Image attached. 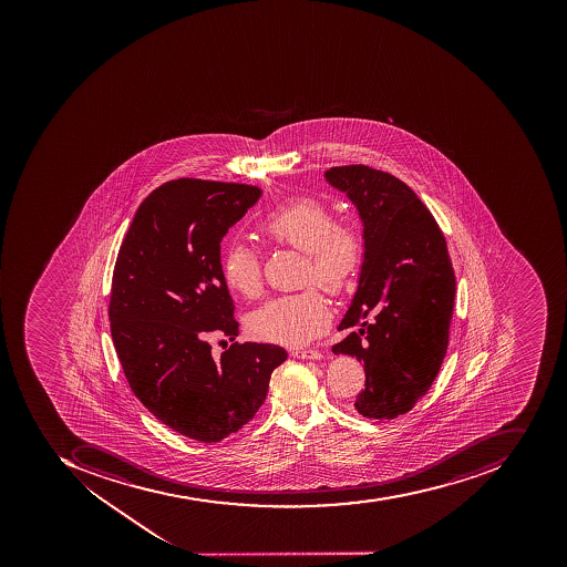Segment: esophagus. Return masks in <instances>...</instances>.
<instances>
[{
	"label": "esophagus",
	"instance_id": "34e87169",
	"mask_svg": "<svg viewBox=\"0 0 567 567\" xmlns=\"http://www.w3.org/2000/svg\"><path fill=\"white\" fill-rule=\"evenodd\" d=\"M291 355H293V358H298V359H321L322 358V353L319 352V350H313V349L293 350V352H291Z\"/></svg>",
	"mask_w": 567,
	"mask_h": 567
}]
</instances>
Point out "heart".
I'll use <instances>...</instances> for the list:
<instances>
[{"mask_svg": "<svg viewBox=\"0 0 567 567\" xmlns=\"http://www.w3.org/2000/svg\"><path fill=\"white\" fill-rule=\"evenodd\" d=\"M261 239L303 254L301 282H316L328 293L340 295L358 278L364 257L358 227L334 220L331 209L312 196H301L267 212L257 221ZM225 282L241 297L261 291V270L254 248L233 243L221 255ZM330 307L316 286L300 293L274 298L251 313L249 333L276 343L312 340L330 322Z\"/></svg>", "mask_w": 567, "mask_h": 567, "instance_id": "b5f03b06", "label": "heart"}]
</instances>
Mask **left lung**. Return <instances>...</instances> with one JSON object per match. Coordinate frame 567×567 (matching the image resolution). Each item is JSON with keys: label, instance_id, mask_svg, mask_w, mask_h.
I'll return each instance as SVG.
<instances>
[{"label": "left lung", "instance_id": "left-lung-1", "mask_svg": "<svg viewBox=\"0 0 567 567\" xmlns=\"http://www.w3.org/2000/svg\"><path fill=\"white\" fill-rule=\"evenodd\" d=\"M326 178L346 190L364 221L358 293L338 326L359 331L333 352L364 364L358 413L392 420L429 392L447 352L456 279L446 237L422 199L390 173L333 166Z\"/></svg>", "mask_w": 567, "mask_h": 567}]
</instances>
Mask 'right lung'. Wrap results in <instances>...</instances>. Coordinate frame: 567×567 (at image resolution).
<instances>
[{"label": "right lung", "mask_w": 567, "mask_h": 567, "mask_svg": "<svg viewBox=\"0 0 567 567\" xmlns=\"http://www.w3.org/2000/svg\"><path fill=\"white\" fill-rule=\"evenodd\" d=\"M255 185L177 178L145 197L117 251L109 300L114 349L133 394L185 437L218 442L264 404L288 353L237 337L220 241L254 206Z\"/></svg>", "instance_id": "1"}]
</instances>
